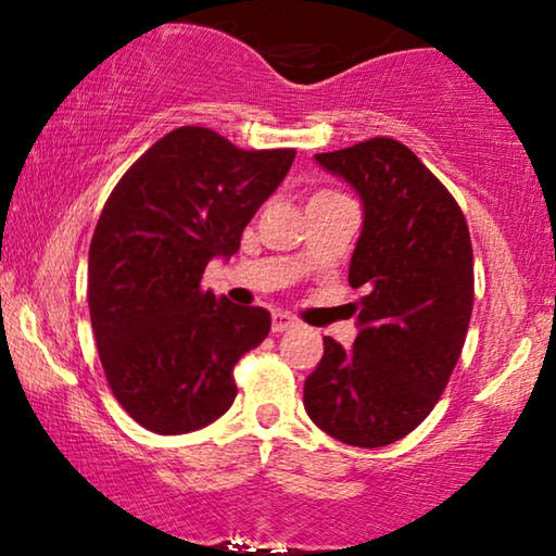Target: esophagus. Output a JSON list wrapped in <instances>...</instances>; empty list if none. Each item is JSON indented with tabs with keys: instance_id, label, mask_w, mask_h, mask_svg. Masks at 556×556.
<instances>
[{
	"instance_id": "obj_1",
	"label": "esophagus",
	"mask_w": 556,
	"mask_h": 556,
	"mask_svg": "<svg viewBox=\"0 0 556 556\" xmlns=\"http://www.w3.org/2000/svg\"><path fill=\"white\" fill-rule=\"evenodd\" d=\"M295 326H299V318H293V316H288V314H273V324H270L273 333L291 331V329H295Z\"/></svg>"
}]
</instances>
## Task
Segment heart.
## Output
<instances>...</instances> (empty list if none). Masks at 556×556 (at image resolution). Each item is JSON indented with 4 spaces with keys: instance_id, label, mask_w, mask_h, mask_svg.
<instances>
[{
    "instance_id": "b5f03b06",
    "label": "heart",
    "mask_w": 556,
    "mask_h": 556,
    "mask_svg": "<svg viewBox=\"0 0 556 556\" xmlns=\"http://www.w3.org/2000/svg\"><path fill=\"white\" fill-rule=\"evenodd\" d=\"M324 194H331V192H318V194H316V197H324Z\"/></svg>"
}]
</instances>
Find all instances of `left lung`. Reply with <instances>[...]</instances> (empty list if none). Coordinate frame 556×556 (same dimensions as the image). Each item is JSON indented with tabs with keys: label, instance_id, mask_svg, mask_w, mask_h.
Here are the masks:
<instances>
[{
	"label": "left lung",
	"instance_id": "1",
	"mask_svg": "<svg viewBox=\"0 0 556 556\" xmlns=\"http://www.w3.org/2000/svg\"><path fill=\"white\" fill-rule=\"evenodd\" d=\"M364 204L349 283L354 346L324 339L303 384L311 420L341 443L382 447L413 432L438 405L473 311V248L466 217L440 179L394 139L316 154Z\"/></svg>",
	"mask_w": 556,
	"mask_h": 556
}]
</instances>
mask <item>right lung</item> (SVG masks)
<instances>
[{
  "instance_id": "1",
  "label": "right lung",
  "mask_w": 556,
  "mask_h": 556,
  "mask_svg": "<svg viewBox=\"0 0 556 556\" xmlns=\"http://www.w3.org/2000/svg\"><path fill=\"white\" fill-rule=\"evenodd\" d=\"M293 159L181 126L111 192L88 253L90 324L113 397L141 428L181 435L230 409L232 367L268 337L270 314L204 291L202 273L238 253Z\"/></svg>"
}]
</instances>
